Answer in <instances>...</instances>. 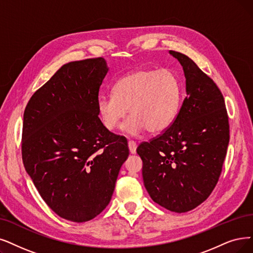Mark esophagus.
I'll use <instances>...</instances> for the list:
<instances>
[{
	"label": "esophagus",
	"mask_w": 253,
	"mask_h": 253,
	"mask_svg": "<svg viewBox=\"0 0 253 253\" xmlns=\"http://www.w3.org/2000/svg\"><path fill=\"white\" fill-rule=\"evenodd\" d=\"M128 148L130 154H136V149H137V143L133 140H129L128 141Z\"/></svg>",
	"instance_id": "esophagus-1"
}]
</instances>
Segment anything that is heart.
Returning a JSON list of instances; mask_svg holds the SVG:
<instances>
[{"mask_svg": "<svg viewBox=\"0 0 253 253\" xmlns=\"http://www.w3.org/2000/svg\"><path fill=\"white\" fill-rule=\"evenodd\" d=\"M181 102V85L169 69L140 68L121 77L113 95L99 96L97 110L104 126L112 130L125 119L130 134L146 129L151 134L164 132L176 118Z\"/></svg>", "mask_w": 253, "mask_h": 253, "instance_id": "heart-1", "label": "heart"}]
</instances>
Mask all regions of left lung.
I'll list each match as a JSON object with an SVG mask.
<instances>
[{
    "label": "left lung",
    "mask_w": 253,
    "mask_h": 253,
    "mask_svg": "<svg viewBox=\"0 0 253 253\" xmlns=\"http://www.w3.org/2000/svg\"><path fill=\"white\" fill-rule=\"evenodd\" d=\"M186 77L183 105L163 133L142 142L144 186L155 203L175 213L198 207L216 187L229 142L224 97L188 56L170 50Z\"/></svg>",
    "instance_id": "obj_1"
}]
</instances>
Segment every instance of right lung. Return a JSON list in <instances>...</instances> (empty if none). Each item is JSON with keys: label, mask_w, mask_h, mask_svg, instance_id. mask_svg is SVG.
Wrapping results in <instances>:
<instances>
[{"label": "right lung", "mask_w": 253, "mask_h": 253, "mask_svg": "<svg viewBox=\"0 0 253 253\" xmlns=\"http://www.w3.org/2000/svg\"><path fill=\"white\" fill-rule=\"evenodd\" d=\"M102 57L64 64L36 90L24 113L22 157L40 196L55 213L86 222L109 205L129 150L98 117Z\"/></svg>", "instance_id": "obj_1"}]
</instances>
